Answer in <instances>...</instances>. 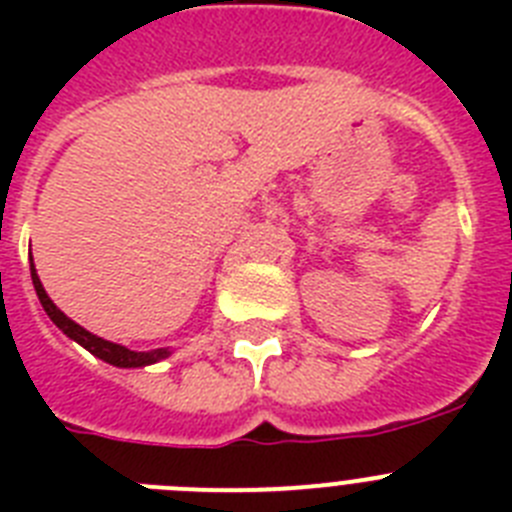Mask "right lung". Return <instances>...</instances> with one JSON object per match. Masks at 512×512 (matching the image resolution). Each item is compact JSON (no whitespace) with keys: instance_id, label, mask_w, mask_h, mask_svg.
<instances>
[{"instance_id":"1","label":"right lung","mask_w":512,"mask_h":512,"mask_svg":"<svg viewBox=\"0 0 512 512\" xmlns=\"http://www.w3.org/2000/svg\"><path fill=\"white\" fill-rule=\"evenodd\" d=\"M30 274H33V284H35V292H38V300L43 305V310L48 312V318L58 325V328L66 333L69 338H74L79 346H84L89 354H94L97 359L107 361L112 366H122V369H130V366H148V364H156V361L166 359L171 354L169 348H153V351H130V348L120 346V343H112V341H104V338L94 336L89 333L87 328H81L79 323H74L71 318H66L48 295H45L43 284L38 279V271H35L33 264V256H30Z\"/></svg>"}]
</instances>
